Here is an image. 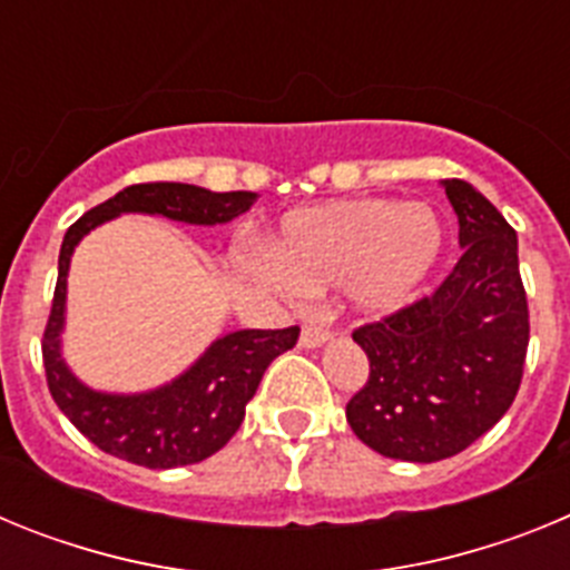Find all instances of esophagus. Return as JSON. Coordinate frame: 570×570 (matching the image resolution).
Instances as JSON below:
<instances>
[{"label": "esophagus", "mask_w": 570, "mask_h": 570, "mask_svg": "<svg viewBox=\"0 0 570 570\" xmlns=\"http://www.w3.org/2000/svg\"><path fill=\"white\" fill-rule=\"evenodd\" d=\"M328 340H331L328 328H322V325H316V322H305V325H302V334H299L302 347H320Z\"/></svg>", "instance_id": "1"}]
</instances>
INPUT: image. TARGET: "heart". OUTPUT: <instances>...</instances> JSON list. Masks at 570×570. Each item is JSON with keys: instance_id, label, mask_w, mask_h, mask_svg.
I'll return each instance as SVG.
<instances>
[{"instance_id": "obj_1", "label": "heart", "mask_w": 570, "mask_h": 570, "mask_svg": "<svg viewBox=\"0 0 570 570\" xmlns=\"http://www.w3.org/2000/svg\"><path fill=\"white\" fill-rule=\"evenodd\" d=\"M445 254V223L428 203L356 196L285 214L268 250L245 256L254 279L285 294L342 288L362 316H391L422 291Z\"/></svg>"}]
</instances>
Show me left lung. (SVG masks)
Wrapping results in <instances>:
<instances>
[{
  "label": "left lung",
  "instance_id": "8db88e82",
  "mask_svg": "<svg viewBox=\"0 0 570 570\" xmlns=\"http://www.w3.org/2000/svg\"><path fill=\"white\" fill-rule=\"evenodd\" d=\"M460 219L462 256L411 308L354 331L371 376L345 416L376 454L436 462L502 420L520 391L528 302L517 230L462 179H442Z\"/></svg>",
  "mask_w": 570,
  "mask_h": 570
}]
</instances>
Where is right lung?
Instances as JSON below:
<instances>
[{
	"instance_id": "right-lung-1",
	"label": "right lung",
	"mask_w": 570,
	"mask_h": 570,
	"mask_svg": "<svg viewBox=\"0 0 570 570\" xmlns=\"http://www.w3.org/2000/svg\"><path fill=\"white\" fill-rule=\"evenodd\" d=\"M256 194H214L199 185H130L70 225L59 250V279L42 340L45 374L53 402L105 454L145 468H179L208 460L239 431L245 405L262 374L299 340V328L230 331L170 382L139 394H110L85 385L62 356L70 256L79 242L122 214L165 216L185 225H225L250 210Z\"/></svg>"
}]
</instances>
